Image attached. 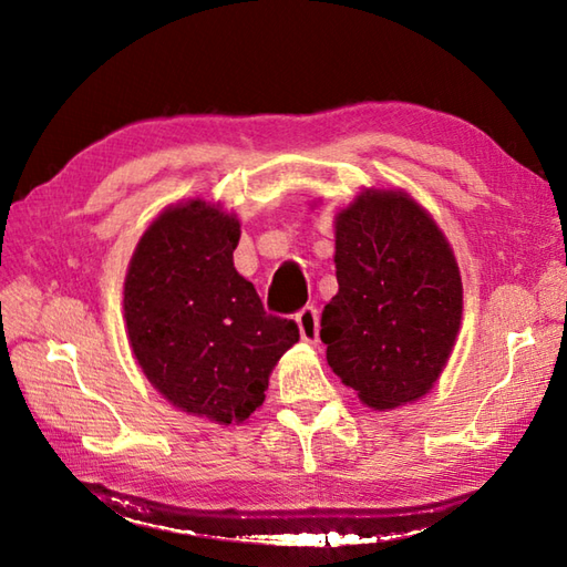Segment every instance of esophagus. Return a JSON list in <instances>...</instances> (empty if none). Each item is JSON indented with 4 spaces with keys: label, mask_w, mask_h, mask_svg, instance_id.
Instances as JSON below:
<instances>
[{
    "label": "esophagus",
    "mask_w": 567,
    "mask_h": 567,
    "mask_svg": "<svg viewBox=\"0 0 567 567\" xmlns=\"http://www.w3.org/2000/svg\"><path fill=\"white\" fill-rule=\"evenodd\" d=\"M297 327L299 333H302V339L307 343H317L319 341V315L315 307H302L297 311Z\"/></svg>",
    "instance_id": "34e87169"
}]
</instances>
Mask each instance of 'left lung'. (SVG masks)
<instances>
[{
    "label": "left lung",
    "instance_id": "obj_1",
    "mask_svg": "<svg viewBox=\"0 0 567 567\" xmlns=\"http://www.w3.org/2000/svg\"><path fill=\"white\" fill-rule=\"evenodd\" d=\"M339 292L323 307L331 370L370 409L424 396L449 360L463 317L453 248L424 207L365 189L336 214Z\"/></svg>",
    "mask_w": 567,
    "mask_h": 567
}]
</instances>
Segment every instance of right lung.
Returning <instances> with one entry per match:
<instances>
[{
  "label": "right lung",
  "mask_w": 567,
  "mask_h": 567,
  "mask_svg": "<svg viewBox=\"0 0 567 567\" xmlns=\"http://www.w3.org/2000/svg\"><path fill=\"white\" fill-rule=\"evenodd\" d=\"M240 224L219 204L167 207L141 236L124 282L128 343L167 402L216 424H244L270 372L299 341L234 268Z\"/></svg>",
  "instance_id": "add662e5"
}]
</instances>
